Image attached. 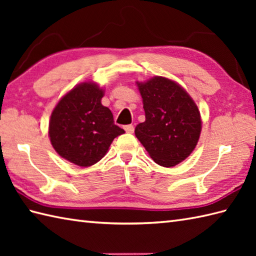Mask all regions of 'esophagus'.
Listing matches in <instances>:
<instances>
[{
    "mask_svg": "<svg viewBox=\"0 0 256 256\" xmlns=\"http://www.w3.org/2000/svg\"><path fill=\"white\" fill-rule=\"evenodd\" d=\"M125 130V132L126 133H133L134 132V126L132 124H128V125H125V126L123 128Z\"/></svg>",
    "mask_w": 256,
    "mask_h": 256,
    "instance_id": "1",
    "label": "esophagus"
}]
</instances>
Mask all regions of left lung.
Segmentation results:
<instances>
[{
    "label": "left lung",
    "mask_w": 256,
    "mask_h": 256,
    "mask_svg": "<svg viewBox=\"0 0 256 256\" xmlns=\"http://www.w3.org/2000/svg\"><path fill=\"white\" fill-rule=\"evenodd\" d=\"M145 122L135 135L155 162L172 167L194 150L201 132L198 106L178 84L164 77L138 82Z\"/></svg>",
    "instance_id": "left-lung-1"
}]
</instances>
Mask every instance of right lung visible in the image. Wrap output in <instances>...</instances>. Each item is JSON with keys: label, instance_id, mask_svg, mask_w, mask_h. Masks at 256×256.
Here are the masks:
<instances>
[{"label": "right lung", "instance_id": "1", "mask_svg": "<svg viewBox=\"0 0 256 256\" xmlns=\"http://www.w3.org/2000/svg\"><path fill=\"white\" fill-rule=\"evenodd\" d=\"M103 90L84 82L62 98L50 122L52 148L64 160L88 167L99 162L112 140L124 133L110 108L101 104Z\"/></svg>", "mask_w": 256, "mask_h": 256}]
</instances>
